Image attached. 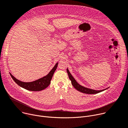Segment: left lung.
Masks as SVG:
<instances>
[{
  "label": "left lung",
  "mask_w": 128,
  "mask_h": 128,
  "mask_svg": "<svg viewBox=\"0 0 128 128\" xmlns=\"http://www.w3.org/2000/svg\"><path fill=\"white\" fill-rule=\"evenodd\" d=\"M67 72L69 76V79L71 80L72 82V86L78 91L82 92V93H84V94H98L99 92H100L102 91H103L104 90H105L106 89H107L108 88L104 89L103 90H94V89H91L90 88H88L86 87H85L84 86H82L80 85L79 84H78V83L76 80L72 76V75L69 72V71L68 70V68L67 69Z\"/></svg>",
  "instance_id": "obj_1"
}]
</instances>
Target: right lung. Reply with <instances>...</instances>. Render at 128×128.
Instances as JSON below:
<instances>
[{
  "label": "right lung",
  "mask_w": 128,
  "mask_h": 128,
  "mask_svg": "<svg viewBox=\"0 0 128 128\" xmlns=\"http://www.w3.org/2000/svg\"><path fill=\"white\" fill-rule=\"evenodd\" d=\"M58 64V63H56L50 72L46 76L31 82H22V81L16 78L10 73V74L15 83L19 86L28 90L32 91H39L45 89L50 85L53 74L57 68Z\"/></svg>",
  "instance_id": "add662e5"
}]
</instances>
